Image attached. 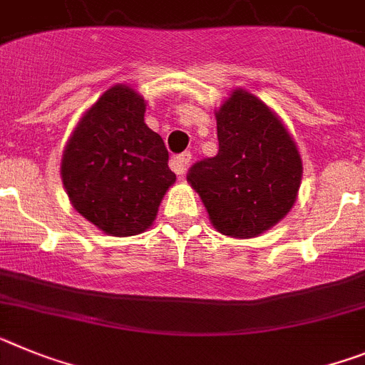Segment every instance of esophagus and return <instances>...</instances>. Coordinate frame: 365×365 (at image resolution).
<instances>
[{"label": "esophagus", "instance_id": "obj_1", "mask_svg": "<svg viewBox=\"0 0 365 365\" xmlns=\"http://www.w3.org/2000/svg\"><path fill=\"white\" fill-rule=\"evenodd\" d=\"M189 161H191V152H183V154H178V156H174L173 161H170V167H173V170L178 176H183L187 170V165H189Z\"/></svg>", "mask_w": 365, "mask_h": 365}]
</instances>
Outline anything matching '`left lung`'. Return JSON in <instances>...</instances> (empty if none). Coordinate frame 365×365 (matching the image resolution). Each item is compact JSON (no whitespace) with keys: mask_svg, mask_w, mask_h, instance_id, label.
Here are the masks:
<instances>
[{"mask_svg":"<svg viewBox=\"0 0 365 365\" xmlns=\"http://www.w3.org/2000/svg\"><path fill=\"white\" fill-rule=\"evenodd\" d=\"M215 117L218 154L192 165L187 182L218 233L253 239L296 204L301 154L281 117L244 88L231 90Z\"/></svg>","mask_w":365,"mask_h":365,"instance_id":"8db88e82","label":"left lung"}]
</instances>
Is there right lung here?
Returning a JSON list of instances; mask_svg holds the SVG:
<instances>
[{"label": "right lung", "instance_id": "right-lung-1", "mask_svg": "<svg viewBox=\"0 0 365 365\" xmlns=\"http://www.w3.org/2000/svg\"><path fill=\"white\" fill-rule=\"evenodd\" d=\"M147 103L128 84H113L73 128L60 176L77 213L112 237L139 235L156 220L176 182L163 139L145 123Z\"/></svg>", "mask_w": 365, "mask_h": 365}]
</instances>
